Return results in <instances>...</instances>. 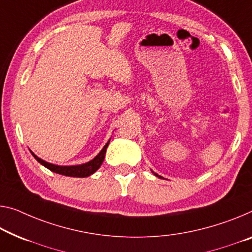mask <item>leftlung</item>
<instances>
[{"label":"left lung","mask_w":252,"mask_h":252,"mask_svg":"<svg viewBox=\"0 0 252 252\" xmlns=\"http://www.w3.org/2000/svg\"><path fill=\"white\" fill-rule=\"evenodd\" d=\"M157 176H158V175H157Z\"/></svg>","instance_id":"8db88e82"}]
</instances>
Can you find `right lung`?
Segmentation results:
<instances>
[{"label":"right lung","instance_id":"1","mask_svg":"<svg viewBox=\"0 0 252 252\" xmlns=\"http://www.w3.org/2000/svg\"><path fill=\"white\" fill-rule=\"evenodd\" d=\"M108 145H109V142H108L107 144L103 146L101 152H100L98 156L94 158V160L88 162V163L80 164V165H72V166H61V165L48 163V162L41 160V158H39L37 156H34L32 152V154L40 164L46 166V168L49 169L50 171H53L55 173H60V175H63V176H67V177L84 178V177H89L90 175H92V173H94L96 170L100 168V165H101L103 162L104 154H106V150L108 148Z\"/></svg>","mask_w":252,"mask_h":252}]
</instances>
